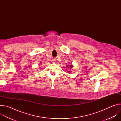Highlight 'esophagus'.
Here are the masks:
<instances>
[{
  "instance_id": "esophagus-1",
  "label": "esophagus",
  "mask_w": 121,
  "mask_h": 121,
  "mask_svg": "<svg viewBox=\"0 0 121 121\" xmlns=\"http://www.w3.org/2000/svg\"><path fill=\"white\" fill-rule=\"evenodd\" d=\"M53 61V62H56V60H55V59H54V60Z\"/></svg>"
}]
</instances>
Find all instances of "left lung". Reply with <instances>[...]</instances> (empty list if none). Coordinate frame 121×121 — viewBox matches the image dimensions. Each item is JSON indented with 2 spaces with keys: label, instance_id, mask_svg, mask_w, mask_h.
Listing matches in <instances>:
<instances>
[{
  "label": "left lung",
  "instance_id": "1",
  "mask_svg": "<svg viewBox=\"0 0 121 121\" xmlns=\"http://www.w3.org/2000/svg\"><path fill=\"white\" fill-rule=\"evenodd\" d=\"M73 67V65L72 64H71V65H66V68H72Z\"/></svg>",
  "mask_w": 121,
  "mask_h": 121
}]
</instances>
